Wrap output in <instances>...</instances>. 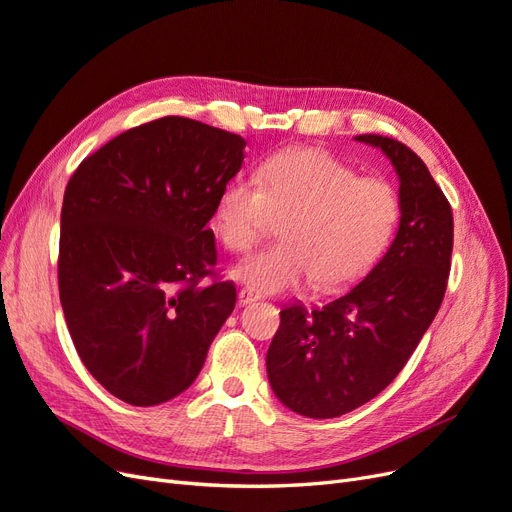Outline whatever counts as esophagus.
Returning a JSON list of instances; mask_svg holds the SVG:
<instances>
[{
  "label": "esophagus",
  "mask_w": 512,
  "mask_h": 512,
  "mask_svg": "<svg viewBox=\"0 0 512 512\" xmlns=\"http://www.w3.org/2000/svg\"><path fill=\"white\" fill-rule=\"evenodd\" d=\"M259 299V293H255L253 289H240L238 291V304L240 306H249V304H253V301H257Z\"/></svg>",
  "instance_id": "34e87169"
}]
</instances>
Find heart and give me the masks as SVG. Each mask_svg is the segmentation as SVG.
Here are the masks:
<instances>
[{
	"mask_svg": "<svg viewBox=\"0 0 512 512\" xmlns=\"http://www.w3.org/2000/svg\"><path fill=\"white\" fill-rule=\"evenodd\" d=\"M255 181H227L213 217L232 253L249 251L282 219L280 242L232 268L255 291H291L310 278L325 291L348 287L384 257L399 227L396 189L323 151H280L261 162Z\"/></svg>",
	"mask_w": 512,
	"mask_h": 512,
	"instance_id": "heart-1",
	"label": "heart"
}]
</instances>
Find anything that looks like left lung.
Returning <instances> with one entry per match:
<instances>
[{
	"label": "left lung",
	"instance_id": "1",
	"mask_svg": "<svg viewBox=\"0 0 512 512\" xmlns=\"http://www.w3.org/2000/svg\"><path fill=\"white\" fill-rule=\"evenodd\" d=\"M354 139L392 162L401 223L382 261L348 293L312 310H280L268 380L282 405L314 420L365 405L401 373L441 308L451 268V206L420 156L382 135Z\"/></svg>",
	"mask_w": 512,
	"mask_h": 512
}]
</instances>
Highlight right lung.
I'll list each match as a JSON object with an SVG mask.
<instances>
[{
	"mask_svg": "<svg viewBox=\"0 0 512 512\" xmlns=\"http://www.w3.org/2000/svg\"><path fill=\"white\" fill-rule=\"evenodd\" d=\"M246 141L181 116L130 128L88 156L61 211L59 293L84 367L135 407L198 377L236 306L215 274V215ZM213 275L211 283H202Z\"/></svg>",
	"mask_w": 512,
	"mask_h": 512,
	"instance_id": "obj_1",
	"label": "right lung"
}]
</instances>
